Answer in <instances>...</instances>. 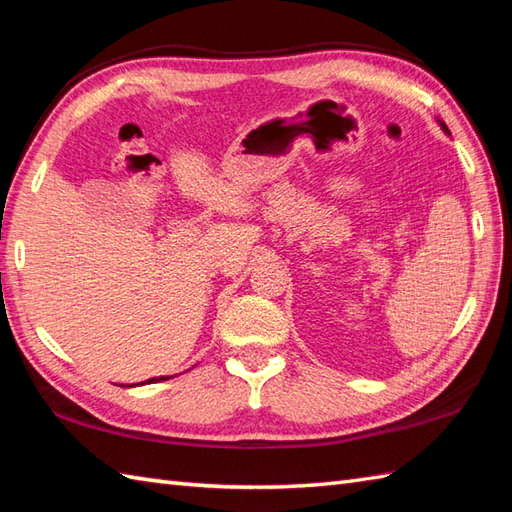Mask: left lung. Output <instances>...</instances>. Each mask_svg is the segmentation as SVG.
Segmentation results:
<instances>
[{
    "label": "left lung",
    "mask_w": 512,
    "mask_h": 512,
    "mask_svg": "<svg viewBox=\"0 0 512 512\" xmlns=\"http://www.w3.org/2000/svg\"><path fill=\"white\" fill-rule=\"evenodd\" d=\"M440 127H442V129H444V134H449V127H447V125H444V123H442V121H440Z\"/></svg>",
    "instance_id": "8db88e82"
}]
</instances>
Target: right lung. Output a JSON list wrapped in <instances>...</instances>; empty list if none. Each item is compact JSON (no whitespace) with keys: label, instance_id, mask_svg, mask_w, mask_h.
Returning a JSON list of instances; mask_svg holds the SVG:
<instances>
[{"label":"right lung","instance_id":"1","mask_svg":"<svg viewBox=\"0 0 512 512\" xmlns=\"http://www.w3.org/2000/svg\"><path fill=\"white\" fill-rule=\"evenodd\" d=\"M167 378H171V376H160V378H149V380H145V383H160V380H167ZM132 387V385H129Z\"/></svg>","mask_w":512,"mask_h":512}]
</instances>
